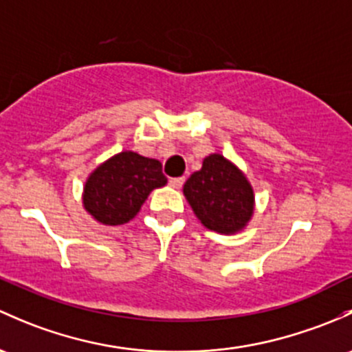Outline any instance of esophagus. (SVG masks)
<instances>
[{
  "label": "esophagus",
  "instance_id": "1",
  "mask_svg": "<svg viewBox=\"0 0 352 352\" xmlns=\"http://www.w3.org/2000/svg\"><path fill=\"white\" fill-rule=\"evenodd\" d=\"M184 182H186V179H184V177H173V179L168 180V184L173 188H180L184 186Z\"/></svg>",
  "mask_w": 352,
  "mask_h": 352
}]
</instances>
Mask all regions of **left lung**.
<instances>
[{"label": "left lung", "instance_id": "1", "mask_svg": "<svg viewBox=\"0 0 352 352\" xmlns=\"http://www.w3.org/2000/svg\"><path fill=\"white\" fill-rule=\"evenodd\" d=\"M188 204L207 229L238 232L253 214V188L246 177L221 155H210L184 186Z\"/></svg>", "mask_w": 352, "mask_h": 352}]
</instances>
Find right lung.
Here are the masks:
<instances>
[{
	"instance_id": "obj_1",
	"label": "right lung",
	"mask_w": 352,
	"mask_h": 352,
	"mask_svg": "<svg viewBox=\"0 0 352 352\" xmlns=\"http://www.w3.org/2000/svg\"><path fill=\"white\" fill-rule=\"evenodd\" d=\"M162 164L135 151H123L94 170L84 187V207L108 226L131 221L153 188L164 187Z\"/></svg>"
}]
</instances>
